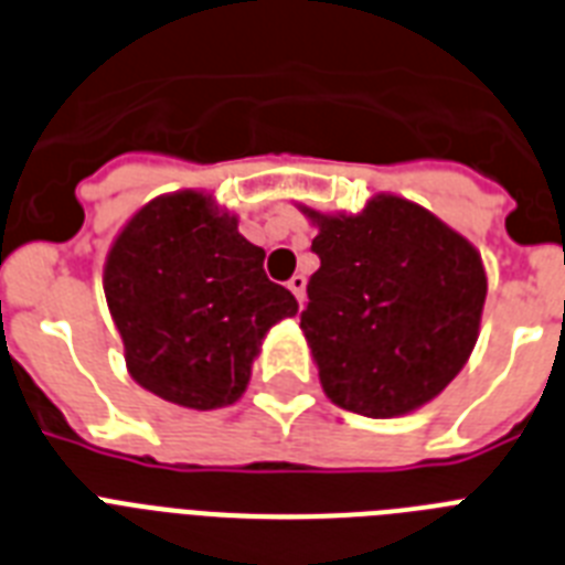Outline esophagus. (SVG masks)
<instances>
[{
    "label": "esophagus",
    "instance_id": "obj_1",
    "mask_svg": "<svg viewBox=\"0 0 565 565\" xmlns=\"http://www.w3.org/2000/svg\"><path fill=\"white\" fill-rule=\"evenodd\" d=\"M287 287H290L292 296L298 298V305H305V287H307L305 275H292L290 281H287Z\"/></svg>",
    "mask_w": 565,
    "mask_h": 565
}]
</instances>
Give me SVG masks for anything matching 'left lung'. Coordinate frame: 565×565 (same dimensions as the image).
Wrapping results in <instances>:
<instances>
[{"instance_id":"obj_1","label":"left lung","mask_w":565,"mask_h":565,"mask_svg":"<svg viewBox=\"0 0 565 565\" xmlns=\"http://www.w3.org/2000/svg\"><path fill=\"white\" fill-rule=\"evenodd\" d=\"M307 217L319 269L307 284L301 330L330 401L394 417L433 401L465 369L479 337L488 278L479 252L401 196L362 214Z\"/></svg>"}]
</instances>
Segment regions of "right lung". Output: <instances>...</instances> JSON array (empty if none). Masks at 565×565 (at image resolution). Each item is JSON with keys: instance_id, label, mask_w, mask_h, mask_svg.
<instances>
[{"instance_id": "add662e5", "label": "right lung", "mask_w": 565, "mask_h": 565, "mask_svg": "<svg viewBox=\"0 0 565 565\" xmlns=\"http://www.w3.org/2000/svg\"><path fill=\"white\" fill-rule=\"evenodd\" d=\"M264 255L196 191L145 205L104 267L132 380L188 409L235 403L260 339L298 310L292 292L267 278Z\"/></svg>"}]
</instances>
